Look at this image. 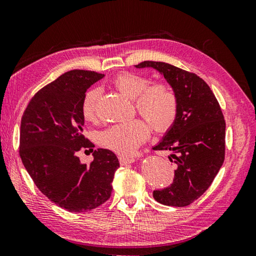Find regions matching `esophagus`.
<instances>
[{
  "label": "esophagus",
  "mask_w": 256,
  "mask_h": 256,
  "mask_svg": "<svg viewBox=\"0 0 256 256\" xmlns=\"http://www.w3.org/2000/svg\"><path fill=\"white\" fill-rule=\"evenodd\" d=\"M118 160L120 162V164H133L136 159L132 156H118Z\"/></svg>",
  "instance_id": "1"
}]
</instances>
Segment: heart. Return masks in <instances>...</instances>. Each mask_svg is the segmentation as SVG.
<instances>
[{
	"label": "heart",
	"mask_w": 256,
	"mask_h": 256,
	"mask_svg": "<svg viewBox=\"0 0 256 256\" xmlns=\"http://www.w3.org/2000/svg\"><path fill=\"white\" fill-rule=\"evenodd\" d=\"M148 78L133 72H122L116 76L113 85L128 98L134 100L138 112L146 118L158 132H164L172 126L178 112V100L174 92L164 82L148 86ZM100 88H92L84 96L82 114L86 120L96 118V105L100 98ZM150 128L146 120L136 118L118 123L102 131L97 136L100 146L118 154H131L146 141Z\"/></svg>",
	"instance_id": "heart-1"
}]
</instances>
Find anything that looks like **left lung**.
I'll use <instances>...</instances> for the list:
<instances>
[{
    "instance_id": "left-lung-1",
    "label": "left lung",
    "mask_w": 256,
    "mask_h": 256,
    "mask_svg": "<svg viewBox=\"0 0 256 256\" xmlns=\"http://www.w3.org/2000/svg\"><path fill=\"white\" fill-rule=\"evenodd\" d=\"M164 77L178 100L174 123L153 150H169L176 164L174 182L153 197L166 206H188L206 192L225 159V120L215 95L196 74L170 64L143 62Z\"/></svg>"
}]
</instances>
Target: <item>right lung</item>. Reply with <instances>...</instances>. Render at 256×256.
Listing matches in <instances>:
<instances>
[{
  "label": "right lung",
  "instance_id": "right-lung-1",
  "mask_svg": "<svg viewBox=\"0 0 256 256\" xmlns=\"http://www.w3.org/2000/svg\"><path fill=\"white\" fill-rule=\"evenodd\" d=\"M104 77L90 70H70L36 92L23 113L20 156L36 187L68 212L92 210L112 194L118 159L97 148L84 164L76 153L95 146L82 136V102L86 90Z\"/></svg>",
  "mask_w": 256,
  "mask_h": 256
}]
</instances>
